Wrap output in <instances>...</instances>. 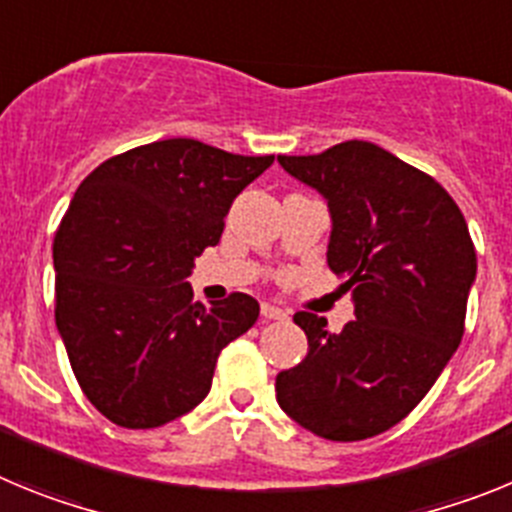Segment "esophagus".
<instances>
[{
	"label": "esophagus",
	"mask_w": 512,
	"mask_h": 512,
	"mask_svg": "<svg viewBox=\"0 0 512 512\" xmlns=\"http://www.w3.org/2000/svg\"><path fill=\"white\" fill-rule=\"evenodd\" d=\"M261 315H264L266 320H284V318H287V312H284L279 305H274V302H264V305H261Z\"/></svg>",
	"instance_id": "obj_1"
}]
</instances>
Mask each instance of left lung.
I'll return each instance as SVG.
<instances>
[{
	"label": "left lung",
	"instance_id": "8db88e82",
	"mask_svg": "<svg viewBox=\"0 0 512 512\" xmlns=\"http://www.w3.org/2000/svg\"><path fill=\"white\" fill-rule=\"evenodd\" d=\"M279 164L328 202V266L356 315L330 333L297 312L307 356L277 374L279 408L328 441L379 436L428 395L464 336L477 277L467 220L433 176L366 140Z\"/></svg>",
	"mask_w": 512,
	"mask_h": 512
}]
</instances>
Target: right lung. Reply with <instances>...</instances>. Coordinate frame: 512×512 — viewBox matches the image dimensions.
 <instances>
[{"label": "right lung", "mask_w": 512, "mask_h": 512, "mask_svg": "<svg viewBox=\"0 0 512 512\" xmlns=\"http://www.w3.org/2000/svg\"><path fill=\"white\" fill-rule=\"evenodd\" d=\"M271 164L169 138L107 158L76 189L53 238L56 328L79 387L115 425L158 428L197 408L220 351L259 318L243 292L192 302L187 277Z\"/></svg>", "instance_id": "obj_1"}]
</instances>
